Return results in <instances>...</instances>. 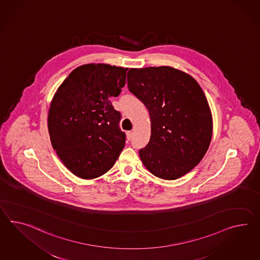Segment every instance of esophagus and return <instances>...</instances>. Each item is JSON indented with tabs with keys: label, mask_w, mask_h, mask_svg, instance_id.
Here are the masks:
<instances>
[{
	"label": "esophagus",
	"mask_w": 260,
	"mask_h": 260,
	"mask_svg": "<svg viewBox=\"0 0 260 260\" xmlns=\"http://www.w3.org/2000/svg\"><path fill=\"white\" fill-rule=\"evenodd\" d=\"M132 137H133V132H131V131H127L126 132V138L127 140H130L132 139Z\"/></svg>",
	"instance_id": "esophagus-1"
}]
</instances>
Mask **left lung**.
<instances>
[{
  "label": "left lung",
  "mask_w": 260,
  "mask_h": 260,
  "mask_svg": "<svg viewBox=\"0 0 260 260\" xmlns=\"http://www.w3.org/2000/svg\"><path fill=\"white\" fill-rule=\"evenodd\" d=\"M127 85L150 114L151 138L140 150L144 167L161 179L189 173L207 153L213 132L211 110L197 81L170 66L132 68Z\"/></svg>",
  "instance_id": "obj_1"
}]
</instances>
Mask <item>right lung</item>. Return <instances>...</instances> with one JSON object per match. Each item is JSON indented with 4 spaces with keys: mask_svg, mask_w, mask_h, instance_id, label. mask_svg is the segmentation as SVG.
Returning a JSON list of instances; mask_svg holds the SVG:
<instances>
[{
    "mask_svg": "<svg viewBox=\"0 0 260 260\" xmlns=\"http://www.w3.org/2000/svg\"><path fill=\"white\" fill-rule=\"evenodd\" d=\"M127 70L104 63L82 65L53 95L48 112L52 146L79 178L95 179L107 173L125 145L120 114L110 98L120 95Z\"/></svg>",
    "mask_w": 260,
    "mask_h": 260,
    "instance_id": "1",
    "label": "right lung"
}]
</instances>
